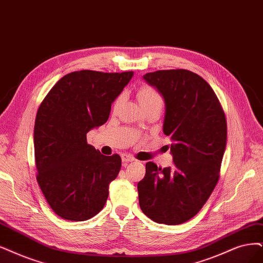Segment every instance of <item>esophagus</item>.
I'll use <instances>...</instances> for the list:
<instances>
[{
    "mask_svg": "<svg viewBox=\"0 0 263 263\" xmlns=\"http://www.w3.org/2000/svg\"><path fill=\"white\" fill-rule=\"evenodd\" d=\"M121 159L123 162H130V161H134L135 158L132 156L131 154L124 153V154H121Z\"/></svg>",
    "mask_w": 263,
    "mask_h": 263,
    "instance_id": "1",
    "label": "esophagus"
}]
</instances>
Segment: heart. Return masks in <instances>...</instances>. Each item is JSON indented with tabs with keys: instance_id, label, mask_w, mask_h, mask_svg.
<instances>
[{
	"instance_id": "obj_1",
	"label": "heart",
	"mask_w": 263,
	"mask_h": 263,
	"mask_svg": "<svg viewBox=\"0 0 263 263\" xmlns=\"http://www.w3.org/2000/svg\"><path fill=\"white\" fill-rule=\"evenodd\" d=\"M138 99L143 106V108H147L152 106H159L162 108L163 99L160 92L152 85H143L138 91ZM123 100V94L118 95L112 102V109H117Z\"/></svg>"
}]
</instances>
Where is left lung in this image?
Masks as SVG:
<instances>
[{"mask_svg": "<svg viewBox=\"0 0 263 263\" xmlns=\"http://www.w3.org/2000/svg\"><path fill=\"white\" fill-rule=\"evenodd\" d=\"M166 102L163 133L170 138L173 166L146 163L138 184L142 211L157 223L181 224L195 217L215 190L227 146L224 111L215 91L186 69L144 74Z\"/></svg>", "mask_w": 263, "mask_h": 263, "instance_id": "8db88e82", "label": "left lung"}]
</instances>
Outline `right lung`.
Here are the masks:
<instances>
[{
    "mask_svg": "<svg viewBox=\"0 0 263 263\" xmlns=\"http://www.w3.org/2000/svg\"><path fill=\"white\" fill-rule=\"evenodd\" d=\"M132 76L70 72L39 107L33 133L36 181L48 205L65 220H89L105 206L121 158L102 155L87 144L86 133L108 120L111 103Z\"/></svg>",
    "mask_w": 263,
    "mask_h": 263,
    "instance_id": "add662e5",
    "label": "right lung"
}]
</instances>
